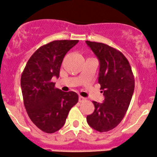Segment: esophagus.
I'll return each mask as SVG.
<instances>
[{"mask_svg":"<svg viewBox=\"0 0 157 157\" xmlns=\"http://www.w3.org/2000/svg\"><path fill=\"white\" fill-rule=\"evenodd\" d=\"M85 100H86V98H85V97H82V96L79 97V102H83V101H85Z\"/></svg>","mask_w":157,"mask_h":157,"instance_id":"1","label":"esophagus"}]
</instances>
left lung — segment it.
Wrapping results in <instances>:
<instances>
[{"mask_svg": "<svg viewBox=\"0 0 157 157\" xmlns=\"http://www.w3.org/2000/svg\"><path fill=\"white\" fill-rule=\"evenodd\" d=\"M86 43L100 61L98 82L105 100L92 101L94 111L86 120L92 128L106 132L117 127L125 117L134 90V77L128 60L116 48L102 43Z\"/></svg>", "mask_w": 157, "mask_h": 157, "instance_id": "8db88e82", "label": "left lung"}]
</instances>
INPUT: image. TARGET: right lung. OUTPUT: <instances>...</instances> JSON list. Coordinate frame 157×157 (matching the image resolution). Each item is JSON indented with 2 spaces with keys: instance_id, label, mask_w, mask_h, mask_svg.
<instances>
[{
  "instance_id": "obj_1",
  "label": "right lung",
  "mask_w": 157,
  "mask_h": 157,
  "mask_svg": "<svg viewBox=\"0 0 157 157\" xmlns=\"http://www.w3.org/2000/svg\"><path fill=\"white\" fill-rule=\"evenodd\" d=\"M78 42L61 40L40 46L31 56L21 75L25 109L32 122L45 133L60 130L70 109L78 102L76 92L62 91L52 81L53 77L58 78L65 55Z\"/></svg>"
}]
</instances>
